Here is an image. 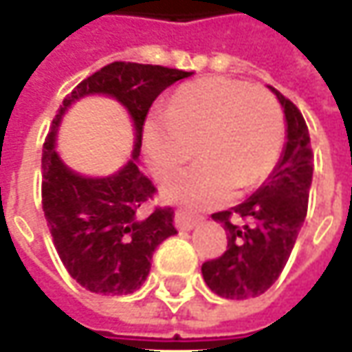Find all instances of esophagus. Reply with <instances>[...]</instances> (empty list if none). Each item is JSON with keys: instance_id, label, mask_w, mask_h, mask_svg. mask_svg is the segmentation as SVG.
I'll use <instances>...</instances> for the list:
<instances>
[{"instance_id": "esophagus-1", "label": "esophagus", "mask_w": 352, "mask_h": 352, "mask_svg": "<svg viewBox=\"0 0 352 352\" xmlns=\"http://www.w3.org/2000/svg\"><path fill=\"white\" fill-rule=\"evenodd\" d=\"M199 224V220L197 218H192V216H188V214L181 212V210H177L175 212V226L179 230H192L195 226Z\"/></svg>"}]
</instances>
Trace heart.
<instances>
[{
  "label": "heart",
  "instance_id": "b5f03b06",
  "mask_svg": "<svg viewBox=\"0 0 352 352\" xmlns=\"http://www.w3.org/2000/svg\"><path fill=\"white\" fill-rule=\"evenodd\" d=\"M285 142V118L273 95L245 81L208 78L181 87L167 109L144 124L146 164L157 179L177 173L195 153L200 162L162 190L192 210L232 199L273 171Z\"/></svg>",
  "mask_w": 352,
  "mask_h": 352
}]
</instances>
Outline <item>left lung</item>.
<instances>
[{"instance_id": "obj_1", "label": "left lung", "mask_w": 352, "mask_h": 352, "mask_svg": "<svg viewBox=\"0 0 352 352\" xmlns=\"http://www.w3.org/2000/svg\"><path fill=\"white\" fill-rule=\"evenodd\" d=\"M283 107L286 142L273 173L248 200L232 210L212 214L224 224L228 249L222 257L206 261L202 276L214 294L230 300L261 296L283 273L306 220L314 175L309 132L296 104L269 87ZM236 215L244 220L237 225Z\"/></svg>"}]
</instances>
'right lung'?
Wrapping results in <instances>:
<instances>
[{"label": "right lung", "instance_id": "add662e5", "mask_svg": "<svg viewBox=\"0 0 352 352\" xmlns=\"http://www.w3.org/2000/svg\"><path fill=\"white\" fill-rule=\"evenodd\" d=\"M192 72L113 62L83 79L60 104L43 150V210L60 259L79 285L95 294L118 296L138 290L152 269V255L175 236L173 210L146 202L155 187L138 169L142 130L157 95ZM104 94L125 107L135 126L133 157L104 177L81 176L55 152V140L67 109L83 96Z\"/></svg>", "mask_w": 352, "mask_h": 352}]
</instances>
